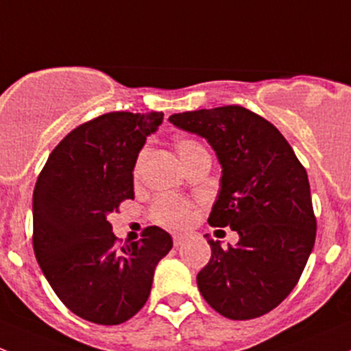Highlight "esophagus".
<instances>
[{
  "mask_svg": "<svg viewBox=\"0 0 351 351\" xmlns=\"http://www.w3.org/2000/svg\"><path fill=\"white\" fill-rule=\"evenodd\" d=\"M185 235H173V243H175V247H180L183 245V242H185Z\"/></svg>",
  "mask_w": 351,
  "mask_h": 351,
  "instance_id": "esophagus-1",
  "label": "esophagus"
}]
</instances>
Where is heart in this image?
Here are the masks:
<instances>
[{"instance_id": "obj_1", "label": "heart", "mask_w": 351, "mask_h": 351, "mask_svg": "<svg viewBox=\"0 0 351 351\" xmlns=\"http://www.w3.org/2000/svg\"><path fill=\"white\" fill-rule=\"evenodd\" d=\"M176 151H178L182 161L185 160L188 154L198 147L195 141H190V139H178L176 141ZM139 163H141V158L138 160V165H136L134 173L138 175L139 171ZM151 219L156 223L165 225V227L171 228H180L183 225L188 223L190 220V205L186 204L182 198L175 197H160L156 202H154L153 206H151Z\"/></svg>"}]
</instances>
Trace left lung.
<instances>
[{"mask_svg": "<svg viewBox=\"0 0 351 351\" xmlns=\"http://www.w3.org/2000/svg\"><path fill=\"white\" fill-rule=\"evenodd\" d=\"M169 123L215 151L222 178L208 223L239 234L228 249L208 239L198 289L225 318H259L294 289L315 245L304 166L278 128L241 106L173 114Z\"/></svg>", "mask_w": 351, "mask_h": 351, "instance_id": "1", "label": "left lung"}]
</instances>
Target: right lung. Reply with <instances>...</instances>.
<instances>
[{"label": "right lung", "instance_id": "right-lung-1", "mask_svg": "<svg viewBox=\"0 0 351 351\" xmlns=\"http://www.w3.org/2000/svg\"><path fill=\"white\" fill-rule=\"evenodd\" d=\"M163 112H108L70 131L43 166L33 191V250L60 301L80 318L121 324L145 306L154 269L171 235L147 227L116 247L109 223L134 200V171L146 138Z\"/></svg>", "mask_w": 351, "mask_h": 351}]
</instances>
